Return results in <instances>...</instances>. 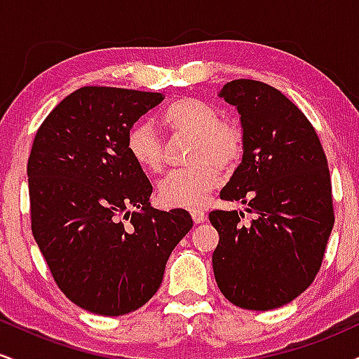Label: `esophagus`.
Returning a JSON list of instances; mask_svg holds the SVG:
<instances>
[{"label":"esophagus","mask_w":359,"mask_h":359,"mask_svg":"<svg viewBox=\"0 0 359 359\" xmlns=\"http://www.w3.org/2000/svg\"><path fill=\"white\" fill-rule=\"evenodd\" d=\"M191 216H192V221L196 222V224H199V222H204V219H205V214L203 211H199V209H192Z\"/></svg>","instance_id":"obj_1"}]
</instances>
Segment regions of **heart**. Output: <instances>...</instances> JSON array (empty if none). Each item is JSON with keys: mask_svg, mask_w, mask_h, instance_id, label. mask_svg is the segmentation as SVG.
<instances>
[{"mask_svg": "<svg viewBox=\"0 0 359 359\" xmlns=\"http://www.w3.org/2000/svg\"><path fill=\"white\" fill-rule=\"evenodd\" d=\"M172 137L192 138L187 162L192 167L168 174L158 185V199L167 208H199L245 155V131L231 119H222L212 104L197 97H180L160 114ZM126 150L148 174L165 167V145L154 126L140 121L128 130Z\"/></svg>", "mask_w": 359, "mask_h": 359, "instance_id": "heart-1", "label": "heart"}]
</instances>
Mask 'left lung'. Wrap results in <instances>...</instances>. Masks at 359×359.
Wrapping results in <instances>:
<instances>
[{
    "label": "left lung",
    "instance_id": "1",
    "mask_svg": "<svg viewBox=\"0 0 359 359\" xmlns=\"http://www.w3.org/2000/svg\"><path fill=\"white\" fill-rule=\"evenodd\" d=\"M236 106L245 155L222 201L248 205L211 211L219 233L212 253L217 287L234 306L270 311L314 282L334 226L327 158L314 126L288 97L265 82L236 79L219 93Z\"/></svg>",
    "mask_w": 359,
    "mask_h": 359
}]
</instances>
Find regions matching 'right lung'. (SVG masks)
<instances>
[{"label": "right lung", "mask_w": 359, "mask_h": 359, "mask_svg": "<svg viewBox=\"0 0 359 359\" xmlns=\"http://www.w3.org/2000/svg\"><path fill=\"white\" fill-rule=\"evenodd\" d=\"M163 94L84 86L50 111L28 156L32 233L57 287L100 316L137 311L191 231L185 209L150 205L126 133Z\"/></svg>", "instance_id": "1"}]
</instances>
